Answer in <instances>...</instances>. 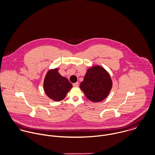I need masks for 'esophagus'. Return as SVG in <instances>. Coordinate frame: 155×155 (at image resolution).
Segmentation results:
<instances>
[{
  "label": "esophagus",
  "mask_w": 155,
  "mask_h": 155,
  "mask_svg": "<svg viewBox=\"0 0 155 155\" xmlns=\"http://www.w3.org/2000/svg\"><path fill=\"white\" fill-rule=\"evenodd\" d=\"M73 87H79V82L74 83V84H73Z\"/></svg>",
  "instance_id": "esophagus-1"
}]
</instances>
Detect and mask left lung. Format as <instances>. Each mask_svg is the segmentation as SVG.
I'll return each mask as SVG.
<instances>
[{"label":"left lung","instance_id":"1","mask_svg":"<svg viewBox=\"0 0 155 155\" xmlns=\"http://www.w3.org/2000/svg\"><path fill=\"white\" fill-rule=\"evenodd\" d=\"M112 87L109 73L102 67L89 68L80 84V88L87 98L93 102H100L109 95Z\"/></svg>","mask_w":155,"mask_h":155}]
</instances>
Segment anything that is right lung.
I'll return each instance as SVG.
<instances>
[{
	"instance_id": "add662e5",
	"label": "right lung",
	"mask_w": 155,
	"mask_h": 155,
	"mask_svg": "<svg viewBox=\"0 0 155 155\" xmlns=\"http://www.w3.org/2000/svg\"><path fill=\"white\" fill-rule=\"evenodd\" d=\"M58 68L49 70L45 78L43 88L46 94L54 102L64 99L73 87L68 80L58 72Z\"/></svg>"
}]
</instances>
